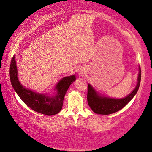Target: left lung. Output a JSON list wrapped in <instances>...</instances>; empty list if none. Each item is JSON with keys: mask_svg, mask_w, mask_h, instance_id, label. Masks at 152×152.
I'll use <instances>...</instances> for the list:
<instances>
[{"mask_svg": "<svg viewBox=\"0 0 152 152\" xmlns=\"http://www.w3.org/2000/svg\"><path fill=\"white\" fill-rule=\"evenodd\" d=\"M137 84L130 94L122 98L108 97L99 93L90 84L87 87V103L93 111L99 115H109L115 113L124 108L136 94L141 82V68L138 66Z\"/></svg>", "mask_w": 152, "mask_h": 152, "instance_id": "obj_1", "label": "left lung"}]
</instances>
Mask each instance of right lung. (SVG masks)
<instances>
[{
    "mask_svg": "<svg viewBox=\"0 0 152 152\" xmlns=\"http://www.w3.org/2000/svg\"><path fill=\"white\" fill-rule=\"evenodd\" d=\"M10 74L13 89L23 102L34 111L46 115H53L61 111L66 91L76 80L75 75L65 77L58 82L52 94L37 93L20 83L18 79L15 55L13 56L11 62Z\"/></svg>",
    "mask_w": 152,
    "mask_h": 152,
    "instance_id": "right-lung-1",
    "label": "right lung"
}]
</instances>
